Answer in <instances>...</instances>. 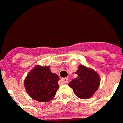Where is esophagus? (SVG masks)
<instances>
[{
	"mask_svg": "<svg viewBox=\"0 0 123 123\" xmlns=\"http://www.w3.org/2000/svg\"><path fill=\"white\" fill-rule=\"evenodd\" d=\"M61 80L63 82H64L65 83H67L68 82V80L67 78H62L61 79Z\"/></svg>",
	"mask_w": 123,
	"mask_h": 123,
	"instance_id": "1",
	"label": "esophagus"
}]
</instances>
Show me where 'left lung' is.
I'll return each instance as SVG.
<instances>
[{"mask_svg":"<svg viewBox=\"0 0 123 123\" xmlns=\"http://www.w3.org/2000/svg\"><path fill=\"white\" fill-rule=\"evenodd\" d=\"M76 74L77 77L69 83V86L73 88L74 93L79 98H90L98 89L100 84L99 76L94 70L83 65L79 67Z\"/></svg>","mask_w":123,"mask_h":123,"instance_id":"1","label":"left lung"}]
</instances>
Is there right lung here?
I'll return each mask as SVG.
<instances>
[{
    "mask_svg": "<svg viewBox=\"0 0 123 123\" xmlns=\"http://www.w3.org/2000/svg\"><path fill=\"white\" fill-rule=\"evenodd\" d=\"M59 76L52 73L49 67L38 65L29 73L24 85L32 98L40 102H49L54 98L59 88Z\"/></svg>",
    "mask_w": 123,
    "mask_h": 123,
    "instance_id": "right-lung-1",
    "label": "right lung"
}]
</instances>
